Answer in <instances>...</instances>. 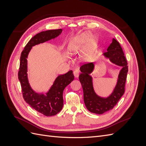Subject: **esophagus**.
<instances>
[{"mask_svg": "<svg viewBox=\"0 0 146 146\" xmlns=\"http://www.w3.org/2000/svg\"><path fill=\"white\" fill-rule=\"evenodd\" d=\"M74 77L76 78H77L79 76V74H80V71H79V70L78 69H76L74 71Z\"/></svg>", "mask_w": 146, "mask_h": 146, "instance_id": "1", "label": "esophagus"}]
</instances>
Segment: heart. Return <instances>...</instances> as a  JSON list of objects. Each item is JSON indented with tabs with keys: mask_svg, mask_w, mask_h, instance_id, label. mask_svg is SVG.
<instances>
[{
	"mask_svg": "<svg viewBox=\"0 0 146 146\" xmlns=\"http://www.w3.org/2000/svg\"><path fill=\"white\" fill-rule=\"evenodd\" d=\"M90 37L89 34H83L81 36L78 37L77 39L75 41V44L76 45L77 48H78L79 47H82V46L85 43Z\"/></svg>",
	"mask_w": 146,
	"mask_h": 146,
	"instance_id": "b5f03b06",
	"label": "heart"
}]
</instances>
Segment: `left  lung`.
I'll list each match as a JSON object with an SVG mask.
<instances>
[{"label":"left lung","mask_w":146,"mask_h":146,"mask_svg":"<svg viewBox=\"0 0 146 146\" xmlns=\"http://www.w3.org/2000/svg\"><path fill=\"white\" fill-rule=\"evenodd\" d=\"M113 64L122 67L119 71L117 83L113 91L107 98H103L96 93L93 86V78L91 74L95 68L94 63L82 65L79 76L83 90V99L86 108L89 111L97 114H102L110 111L115 106L125 92V84L128 72L127 61L119 42L114 38L102 54Z\"/></svg>","instance_id":"obj_1"}]
</instances>
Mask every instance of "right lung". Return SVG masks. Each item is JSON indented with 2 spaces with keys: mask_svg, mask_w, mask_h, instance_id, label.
I'll use <instances>...</instances> for the list:
<instances>
[{
  "mask_svg": "<svg viewBox=\"0 0 146 146\" xmlns=\"http://www.w3.org/2000/svg\"><path fill=\"white\" fill-rule=\"evenodd\" d=\"M62 29L49 30L36 34L30 39L21 53L18 78L21 83L23 98L31 107L46 116L58 113L63 107V93L64 88L74 80L72 70L57 77L50 89L45 94L35 92L30 85L27 75V60L33 46L45 42L58 36Z\"/></svg>",
  "mask_w": 146,
  "mask_h": 146,
  "instance_id": "add662e5",
  "label": "right lung"
}]
</instances>
